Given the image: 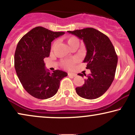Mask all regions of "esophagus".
Segmentation results:
<instances>
[{
  "instance_id": "1",
  "label": "esophagus",
  "mask_w": 135,
  "mask_h": 135,
  "mask_svg": "<svg viewBox=\"0 0 135 135\" xmlns=\"http://www.w3.org/2000/svg\"><path fill=\"white\" fill-rule=\"evenodd\" d=\"M68 75H69V76H70V77H75V76H76V73H71V72H69V73H68Z\"/></svg>"
}]
</instances>
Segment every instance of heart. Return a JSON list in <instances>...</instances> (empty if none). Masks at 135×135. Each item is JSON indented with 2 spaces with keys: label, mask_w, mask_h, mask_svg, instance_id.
<instances>
[{
  "label": "heart",
  "mask_w": 135,
  "mask_h": 135,
  "mask_svg": "<svg viewBox=\"0 0 135 135\" xmlns=\"http://www.w3.org/2000/svg\"><path fill=\"white\" fill-rule=\"evenodd\" d=\"M65 40L70 48L72 47L73 46L75 45H79V40H78V39L75 36L66 37L65 38ZM56 45H57V42H54V44H52V49H54V48L55 47ZM75 62L76 60L75 59L71 60L65 61L64 64H63V65H64V67L66 68V69H71V68H72L73 65H74V64H75Z\"/></svg>",
  "instance_id": "1"
}]
</instances>
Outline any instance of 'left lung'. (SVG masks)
Listing matches in <instances>:
<instances>
[{"instance_id": "1", "label": "left lung", "mask_w": 135, "mask_h": 135, "mask_svg": "<svg viewBox=\"0 0 135 135\" xmlns=\"http://www.w3.org/2000/svg\"><path fill=\"white\" fill-rule=\"evenodd\" d=\"M68 32L83 40L86 50L83 62L90 70L84 84L75 88L76 93L88 100L96 99L107 91L115 78L118 62L115 48L107 35L93 28Z\"/></svg>"}]
</instances>
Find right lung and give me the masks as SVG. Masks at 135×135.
<instances>
[{"label":"right lung","mask_w":135,"mask_h":135,"mask_svg":"<svg viewBox=\"0 0 135 135\" xmlns=\"http://www.w3.org/2000/svg\"><path fill=\"white\" fill-rule=\"evenodd\" d=\"M64 33L37 27L23 35L17 45L15 71L24 89L35 98L45 100L54 96L61 80L68 75L59 70L50 73L44 61L50 55L51 42Z\"/></svg>","instance_id":"add662e5"}]
</instances>
